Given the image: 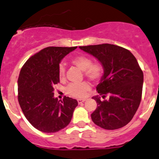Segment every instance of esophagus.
I'll use <instances>...</instances> for the list:
<instances>
[{"instance_id": "esophagus-1", "label": "esophagus", "mask_w": 159, "mask_h": 159, "mask_svg": "<svg viewBox=\"0 0 159 159\" xmlns=\"http://www.w3.org/2000/svg\"><path fill=\"white\" fill-rule=\"evenodd\" d=\"M85 100H86L85 98H83V99H77V102H78V104H81V103L84 102Z\"/></svg>"}]
</instances>
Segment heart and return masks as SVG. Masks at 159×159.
Returning <instances> with one entry per match:
<instances>
[{"instance_id": "b5f03b06", "label": "heart", "mask_w": 159, "mask_h": 159, "mask_svg": "<svg viewBox=\"0 0 159 159\" xmlns=\"http://www.w3.org/2000/svg\"><path fill=\"white\" fill-rule=\"evenodd\" d=\"M71 63L83 71L84 77L93 82H97L104 75V66L99 61L92 62L90 57L84 55H78L71 60ZM58 77L63 80L66 77V69L63 64L58 66ZM90 89V84L88 82L80 83H71L66 88V93L75 98H83Z\"/></svg>"}]
</instances>
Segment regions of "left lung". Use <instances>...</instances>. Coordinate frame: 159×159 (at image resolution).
I'll return each mask as SVG.
<instances>
[{
  "label": "left lung",
  "instance_id": "8db88e82",
  "mask_svg": "<svg viewBox=\"0 0 159 159\" xmlns=\"http://www.w3.org/2000/svg\"><path fill=\"white\" fill-rule=\"evenodd\" d=\"M96 57L104 66V73L96 87L100 96L93 97L97 108L91 114L96 125L107 130L127 125L137 112L143 93V72L134 55L117 45L102 44L80 47Z\"/></svg>",
  "mask_w": 159,
  "mask_h": 159
}]
</instances>
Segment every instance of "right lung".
Returning <instances> with one entry per match:
<instances>
[{"instance_id":"1","label":"right lung","mask_w":159,"mask_h":159,"mask_svg":"<svg viewBox=\"0 0 159 159\" xmlns=\"http://www.w3.org/2000/svg\"><path fill=\"white\" fill-rule=\"evenodd\" d=\"M77 47H48L27 61L18 78V102L27 120L39 131L54 133L66 127L78 102L64 96L54 98V87L60 82L61 61Z\"/></svg>"}]
</instances>
